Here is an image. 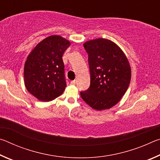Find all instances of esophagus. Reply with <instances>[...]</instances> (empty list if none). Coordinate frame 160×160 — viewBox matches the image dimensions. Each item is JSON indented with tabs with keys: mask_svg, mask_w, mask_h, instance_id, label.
I'll list each match as a JSON object with an SVG mask.
<instances>
[{
	"mask_svg": "<svg viewBox=\"0 0 160 160\" xmlns=\"http://www.w3.org/2000/svg\"><path fill=\"white\" fill-rule=\"evenodd\" d=\"M76 80H72V81H70V84H71V85H75V84H76Z\"/></svg>",
	"mask_w": 160,
	"mask_h": 160,
	"instance_id": "esophagus-1",
	"label": "esophagus"
}]
</instances>
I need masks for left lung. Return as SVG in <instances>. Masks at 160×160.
<instances>
[{
  "mask_svg": "<svg viewBox=\"0 0 160 160\" xmlns=\"http://www.w3.org/2000/svg\"><path fill=\"white\" fill-rule=\"evenodd\" d=\"M83 46L88 53L90 86L81 92V97L97 111L109 109L120 101L128 88L129 61L122 49L109 39L99 38Z\"/></svg>",
  "mask_w": 160,
  "mask_h": 160,
  "instance_id": "1",
  "label": "left lung"
}]
</instances>
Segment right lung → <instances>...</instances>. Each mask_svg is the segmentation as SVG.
<instances>
[{
    "label": "right lung",
    "mask_w": 160,
    "mask_h": 160,
    "mask_svg": "<svg viewBox=\"0 0 160 160\" xmlns=\"http://www.w3.org/2000/svg\"><path fill=\"white\" fill-rule=\"evenodd\" d=\"M71 43L58 35L40 42L29 54L24 67L27 90L42 102L61 95L66 87L62 56Z\"/></svg>",
    "instance_id": "right-lung-1"
}]
</instances>
